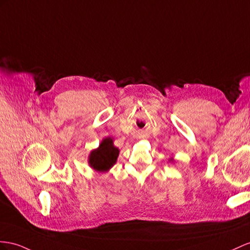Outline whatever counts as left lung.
Instances as JSON below:
<instances>
[{
  "mask_svg": "<svg viewBox=\"0 0 250 250\" xmlns=\"http://www.w3.org/2000/svg\"><path fill=\"white\" fill-rule=\"evenodd\" d=\"M171 161H172V158H171Z\"/></svg>",
  "mask_w": 250,
  "mask_h": 250,
  "instance_id": "8db88e82",
  "label": "left lung"
}]
</instances>
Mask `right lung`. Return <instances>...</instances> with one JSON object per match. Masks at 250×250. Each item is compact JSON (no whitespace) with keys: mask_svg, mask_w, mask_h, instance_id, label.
I'll return each mask as SVG.
<instances>
[{"mask_svg":"<svg viewBox=\"0 0 250 250\" xmlns=\"http://www.w3.org/2000/svg\"><path fill=\"white\" fill-rule=\"evenodd\" d=\"M118 155L119 149L114 146L111 137H106L102 140L97 149L91 152L88 164L95 171L106 172L116 164Z\"/></svg>","mask_w":250,"mask_h":250,"instance_id":"1","label":"right lung"}]
</instances>
